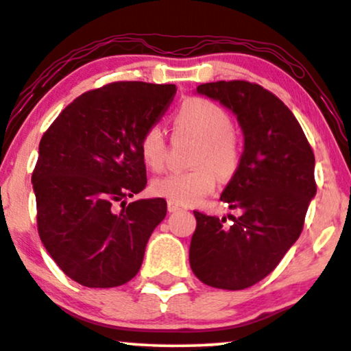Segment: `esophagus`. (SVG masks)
Wrapping results in <instances>:
<instances>
[{"mask_svg": "<svg viewBox=\"0 0 351 351\" xmlns=\"http://www.w3.org/2000/svg\"><path fill=\"white\" fill-rule=\"evenodd\" d=\"M167 206H169L170 213H176V211H181L182 210L181 205H176V204H173V202H169V204H167Z\"/></svg>", "mask_w": 351, "mask_h": 351, "instance_id": "obj_1", "label": "esophagus"}]
</instances>
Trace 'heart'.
<instances>
[{"instance_id": "heart-1", "label": "heart", "mask_w": 351, "mask_h": 351, "mask_svg": "<svg viewBox=\"0 0 351 351\" xmlns=\"http://www.w3.org/2000/svg\"><path fill=\"white\" fill-rule=\"evenodd\" d=\"M173 122L178 132L199 140L194 156L197 169L157 178L152 182V192L176 205H194L215 191L218 173L229 178L239 169L240 140L230 128V116L205 98H187L178 108ZM140 154L151 170L164 169L167 140L160 125L146 128L140 140Z\"/></svg>"}]
</instances>
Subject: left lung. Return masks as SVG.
Masks as SVG:
<instances>
[{
	"instance_id": "1",
	"label": "left lung",
	"mask_w": 351,
	"mask_h": 351,
	"mask_svg": "<svg viewBox=\"0 0 351 351\" xmlns=\"http://www.w3.org/2000/svg\"><path fill=\"white\" fill-rule=\"evenodd\" d=\"M199 95L232 111L243 132L239 169L221 200L240 216L194 211L197 227L189 263L202 283L245 289L265 278L299 239L310 200L317 194L315 156L289 108L258 84H200Z\"/></svg>"
}]
</instances>
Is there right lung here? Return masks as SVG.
<instances>
[{
    "label": "right lung",
    "mask_w": 351,
    "mask_h": 351,
    "mask_svg": "<svg viewBox=\"0 0 351 351\" xmlns=\"http://www.w3.org/2000/svg\"><path fill=\"white\" fill-rule=\"evenodd\" d=\"M175 93V84H108L70 103L39 141L32 176L39 239L76 283L114 288L140 270L167 202L127 197L145 189L141 135Z\"/></svg>",
    "instance_id": "obj_1"
}]
</instances>
